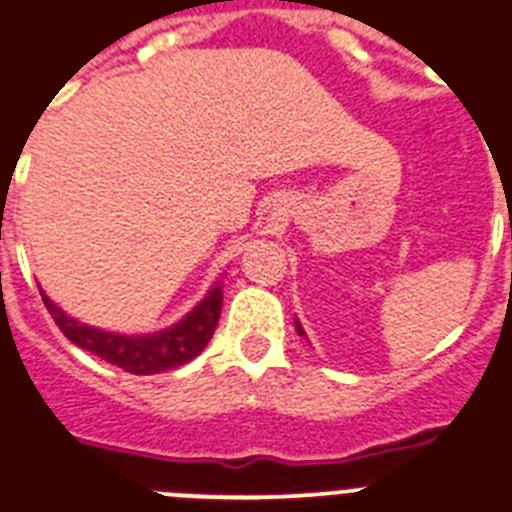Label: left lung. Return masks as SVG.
Wrapping results in <instances>:
<instances>
[{"instance_id":"1","label":"left lung","mask_w":512,"mask_h":512,"mask_svg":"<svg viewBox=\"0 0 512 512\" xmlns=\"http://www.w3.org/2000/svg\"><path fill=\"white\" fill-rule=\"evenodd\" d=\"M295 329H298L300 336H305V331H303V326H300V321H295Z\"/></svg>"}]
</instances>
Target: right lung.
Here are the masks:
<instances>
[{
  "mask_svg": "<svg viewBox=\"0 0 512 512\" xmlns=\"http://www.w3.org/2000/svg\"><path fill=\"white\" fill-rule=\"evenodd\" d=\"M41 298L69 342L103 357L106 362L131 375H155L194 360L207 347L214 329H217V321H220L222 282H214L202 303L194 305V310H189L178 323L163 331H155V334L134 336L87 326V323L67 316L56 303H51V298L43 290Z\"/></svg>",
  "mask_w": 512,
  "mask_h": 512,
  "instance_id": "add662e5",
  "label": "right lung"
}]
</instances>
